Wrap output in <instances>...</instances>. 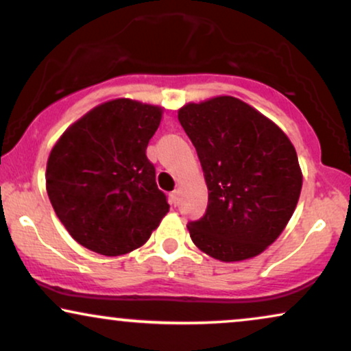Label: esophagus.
I'll return each mask as SVG.
<instances>
[{"mask_svg": "<svg viewBox=\"0 0 351 351\" xmlns=\"http://www.w3.org/2000/svg\"><path fill=\"white\" fill-rule=\"evenodd\" d=\"M170 202L171 206H178L180 204V191L175 189L173 193H170Z\"/></svg>", "mask_w": 351, "mask_h": 351, "instance_id": "34e87169", "label": "esophagus"}]
</instances>
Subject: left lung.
I'll list each match as a JSON object with an SVG mask.
<instances>
[{"label":"left lung","mask_w":351,"mask_h":351,"mask_svg":"<svg viewBox=\"0 0 351 351\" xmlns=\"http://www.w3.org/2000/svg\"><path fill=\"white\" fill-rule=\"evenodd\" d=\"M208 189L202 219L189 221L199 250L223 263L261 254L280 237L298 204L303 175L285 132L230 95L178 110Z\"/></svg>","instance_id":"8db88e82"}]
</instances>
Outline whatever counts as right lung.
Listing matches in <instances>:
<instances>
[{
  "label": "right lung",
  "instance_id": "add662e5",
  "mask_svg": "<svg viewBox=\"0 0 351 351\" xmlns=\"http://www.w3.org/2000/svg\"><path fill=\"white\" fill-rule=\"evenodd\" d=\"M162 108L105 101L71 124L47 162V193L58 219L87 250L121 256L144 245L167 215L145 149Z\"/></svg>",
  "mask_w": 351,
  "mask_h": 351
}]
</instances>
